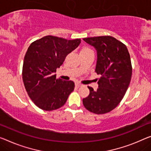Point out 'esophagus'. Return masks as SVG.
Masks as SVG:
<instances>
[{"label": "esophagus", "mask_w": 151, "mask_h": 151, "mask_svg": "<svg viewBox=\"0 0 151 151\" xmlns=\"http://www.w3.org/2000/svg\"><path fill=\"white\" fill-rule=\"evenodd\" d=\"M75 86L76 87H80V86H82V84H81L80 83H78V82H76V83H75Z\"/></svg>", "instance_id": "obj_1"}]
</instances>
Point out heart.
<instances>
[{"label": "heart", "mask_w": 151, "mask_h": 151, "mask_svg": "<svg viewBox=\"0 0 151 151\" xmlns=\"http://www.w3.org/2000/svg\"><path fill=\"white\" fill-rule=\"evenodd\" d=\"M83 50H90V49H88V48H84V49H83Z\"/></svg>", "instance_id": "heart-1"}]
</instances>
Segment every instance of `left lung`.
Instances as JSON below:
<instances>
[{"label":"left lung","instance_id":"8db88e82","mask_svg":"<svg viewBox=\"0 0 151 151\" xmlns=\"http://www.w3.org/2000/svg\"><path fill=\"white\" fill-rule=\"evenodd\" d=\"M96 50L95 71L101 76L99 88L88 86L90 94L83 99V106L96 114L115 109L124 98L132 78L130 56L126 46L113 37L98 36L83 39Z\"/></svg>","mask_w":151,"mask_h":151}]
</instances>
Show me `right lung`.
Wrapping results in <instances>:
<instances>
[{"label":"right lung","mask_w":151,"mask_h":151,"mask_svg":"<svg viewBox=\"0 0 151 151\" xmlns=\"http://www.w3.org/2000/svg\"><path fill=\"white\" fill-rule=\"evenodd\" d=\"M80 42V38L68 40L46 36L29 46L23 65V81L29 98L41 109L61 107L73 92L74 82L57 79L55 73Z\"/></svg>","instance_id":"obj_1"}]
</instances>
